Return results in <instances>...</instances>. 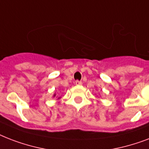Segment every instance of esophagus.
I'll list each match as a JSON object with an SVG mask.
<instances>
[{"instance_id":"34e87169","label":"esophagus","mask_w":149,"mask_h":149,"mask_svg":"<svg viewBox=\"0 0 149 149\" xmlns=\"http://www.w3.org/2000/svg\"><path fill=\"white\" fill-rule=\"evenodd\" d=\"M82 84H83V83H82L81 81H79V80H77V81L75 82V84H76V85H77V86L82 85Z\"/></svg>"}]
</instances>
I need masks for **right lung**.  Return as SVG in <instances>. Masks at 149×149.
Here are the masks:
<instances>
[{
    "label": "right lung",
    "mask_w": 149,
    "mask_h": 149,
    "mask_svg": "<svg viewBox=\"0 0 149 149\" xmlns=\"http://www.w3.org/2000/svg\"><path fill=\"white\" fill-rule=\"evenodd\" d=\"M55 96H56V94H54V97H55Z\"/></svg>",
    "instance_id": "obj_1"
}]
</instances>
